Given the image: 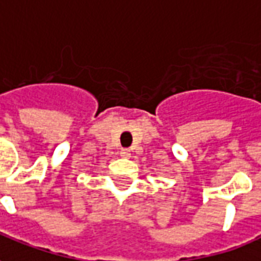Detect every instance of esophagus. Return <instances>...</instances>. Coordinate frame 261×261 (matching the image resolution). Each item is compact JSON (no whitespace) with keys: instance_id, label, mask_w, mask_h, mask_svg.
<instances>
[{"instance_id":"1","label":"esophagus","mask_w":261,"mask_h":261,"mask_svg":"<svg viewBox=\"0 0 261 261\" xmlns=\"http://www.w3.org/2000/svg\"><path fill=\"white\" fill-rule=\"evenodd\" d=\"M120 156L128 159V157L131 156V150L130 149H122V150H120Z\"/></svg>"}]
</instances>
